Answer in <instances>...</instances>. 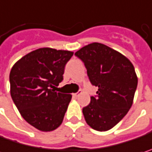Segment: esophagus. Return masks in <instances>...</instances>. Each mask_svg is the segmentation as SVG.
I'll use <instances>...</instances> for the list:
<instances>
[{"instance_id":"34e87169","label":"esophagus","mask_w":152,"mask_h":152,"mask_svg":"<svg viewBox=\"0 0 152 152\" xmlns=\"http://www.w3.org/2000/svg\"><path fill=\"white\" fill-rule=\"evenodd\" d=\"M81 93H82V90H79L77 93H74V94H73V96H74L75 98H76V97H78V96H80V94H81Z\"/></svg>"}]
</instances>
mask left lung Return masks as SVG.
Here are the masks:
<instances>
[{
    "label": "left lung",
    "mask_w": 152,
    "mask_h": 152,
    "mask_svg": "<svg viewBox=\"0 0 152 152\" xmlns=\"http://www.w3.org/2000/svg\"><path fill=\"white\" fill-rule=\"evenodd\" d=\"M87 69L96 96L83 109L86 123L96 131H106L118 124L131 109L137 76L131 61L104 44L93 42L75 53Z\"/></svg>",
    "instance_id": "1"
}]
</instances>
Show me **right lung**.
<instances>
[{
    "instance_id": "right-lung-1",
    "label": "right lung",
    "mask_w": 152,
    "mask_h": 152,
    "mask_svg": "<svg viewBox=\"0 0 152 152\" xmlns=\"http://www.w3.org/2000/svg\"><path fill=\"white\" fill-rule=\"evenodd\" d=\"M73 54L68 50L38 48L11 69V97L21 117L39 131H54L62 123L72 96L56 90Z\"/></svg>"
}]
</instances>
